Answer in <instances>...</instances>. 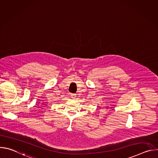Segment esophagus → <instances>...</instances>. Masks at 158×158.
I'll return each mask as SVG.
<instances>
[{"mask_svg":"<svg viewBox=\"0 0 158 158\" xmlns=\"http://www.w3.org/2000/svg\"><path fill=\"white\" fill-rule=\"evenodd\" d=\"M71 96L72 98L74 99V98H76V94H71Z\"/></svg>","mask_w":158,"mask_h":158,"instance_id":"obj_1","label":"esophagus"}]
</instances>
